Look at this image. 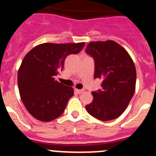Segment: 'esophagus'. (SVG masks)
Instances as JSON below:
<instances>
[{
  "mask_svg": "<svg viewBox=\"0 0 156 156\" xmlns=\"http://www.w3.org/2000/svg\"><path fill=\"white\" fill-rule=\"evenodd\" d=\"M75 90H76L77 93H79V94H81V93H82L84 91H85V89H75Z\"/></svg>",
  "mask_w": 156,
  "mask_h": 156,
  "instance_id": "obj_1",
  "label": "esophagus"
}]
</instances>
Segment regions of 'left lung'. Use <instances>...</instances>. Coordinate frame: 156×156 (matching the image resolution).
Masks as SVG:
<instances>
[{
  "label": "left lung",
  "mask_w": 156,
  "mask_h": 156,
  "mask_svg": "<svg viewBox=\"0 0 156 156\" xmlns=\"http://www.w3.org/2000/svg\"><path fill=\"white\" fill-rule=\"evenodd\" d=\"M86 52L95 61L94 78L102 79V89L93 92L88 113L101 121L115 119L125 112L135 93L136 72L132 58L114 41H91Z\"/></svg>",
  "instance_id": "1"
}]
</instances>
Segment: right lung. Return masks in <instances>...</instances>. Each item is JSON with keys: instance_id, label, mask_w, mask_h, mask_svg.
<instances>
[{"instance_id": "1", "label": "right lung", "mask_w": 156, "mask_h": 156, "mask_svg": "<svg viewBox=\"0 0 156 156\" xmlns=\"http://www.w3.org/2000/svg\"><path fill=\"white\" fill-rule=\"evenodd\" d=\"M84 46L85 42L43 43L25 55L18 70V87L24 106L34 118L49 122L63 113L74 89L55 76L67 55L78 53Z\"/></svg>"}]
</instances>
